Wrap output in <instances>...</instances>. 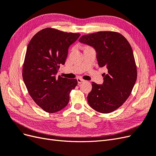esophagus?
<instances>
[{
  "label": "esophagus",
  "mask_w": 156,
  "mask_h": 156,
  "mask_svg": "<svg viewBox=\"0 0 156 156\" xmlns=\"http://www.w3.org/2000/svg\"><path fill=\"white\" fill-rule=\"evenodd\" d=\"M77 82H78V83H82L83 82H84V81L83 79H81V78H77Z\"/></svg>",
  "instance_id": "34e87169"
}]
</instances>
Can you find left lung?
<instances>
[{
  "label": "left lung",
  "mask_w": 156,
  "mask_h": 156,
  "mask_svg": "<svg viewBox=\"0 0 156 156\" xmlns=\"http://www.w3.org/2000/svg\"><path fill=\"white\" fill-rule=\"evenodd\" d=\"M79 41L96 50L99 66L107 68L103 83H92L87 100L93 109L109 113L123 105L130 96L137 77L134 55L129 43L120 33L101 31L82 36Z\"/></svg>",
  "instance_id": "left-lung-1"
}]
</instances>
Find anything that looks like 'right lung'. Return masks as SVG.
Returning a JSON list of instances; mask_svg holds the SVG:
<instances>
[{
    "mask_svg": "<svg viewBox=\"0 0 156 156\" xmlns=\"http://www.w3.org/2000/svg\"><path fill=\"white\" fill-rule=\"evenodd\" d=\"M80 35L46 28L36 33L27 46L23 81L32 100L47 112L64 108L77 86V79L57 77V72L60 64H65L69 47Z\"/></svg>",
    "mask_w": 156,
    "mask_h": 156,
    "instance_id": "obj_1",
    "label": "right lung"
}]
</instances>
